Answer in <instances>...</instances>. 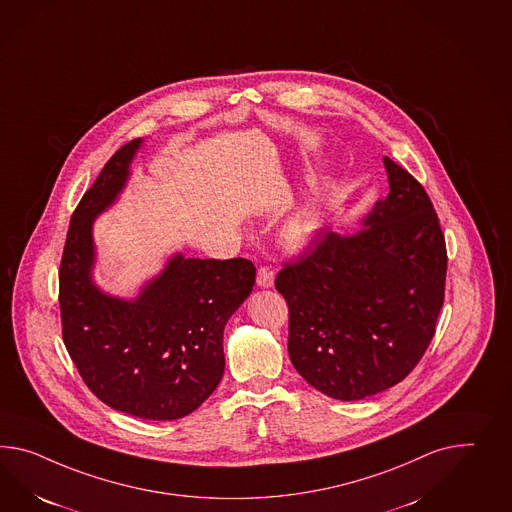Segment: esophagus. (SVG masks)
Masks as SVG:
<instances>
[{"label": "esophagus", "mask_w": 512, "mask_h": 512, "mask_svg": "<svg viewBox=\"0 0 512 512\" xmlns=\"http://www.w3.org/2000/svg\"><path fill=\"white\" fill-rule=\"evenodd\" d=\"M273 282H275V271L269 269V267H265V265H260V267H258V275H256V284H258L260 288H271Z\"/></svg>", "instance_id": "1"}]
</instances>
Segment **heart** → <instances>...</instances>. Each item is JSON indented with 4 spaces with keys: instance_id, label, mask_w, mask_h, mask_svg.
Masks as SVG:
<instances>
[{
    "instance_id": "b5f03b06",
    "label": "heart",
    "mask_w": 512,
    "mask_h": 512,
    "mask_svg": "<svg viewBox=\"0 0 512 512\" xmlns=\"http://www.w3.org/2000/svg\"><path fill=\"white\" fill-rule=\"evenodd\" d=\"M319 223V211L312 204H308L289 217L282 230V239L291 249H301L315 236Z\"/></svg>"
}]
</instances>
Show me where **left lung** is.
I'll return each mask as SVG.
<instances>
[{"mask_svg": "<svg viewBox=\"0 0 512 512\" xmlns=\"http://www.w3.org/2000/svg\"><path fill=\"white\" fill-rule=\"evenodd\" d=\"M390 193L353 236L323 230L275 288L289 308L291 364L315 390L360 401L418 366L444 304L447 250L423 185L384 158Z\"/></svg>", "mask_w": 512, "mask_h": 512, "instance_id": "8db88e82", "label": "left lung"}]
</instances>
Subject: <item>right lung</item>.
<instances>
[{
  "label": "right lung",
  "instance_id": "1",
  "mask_svg": "<svg viewBox=\"0 0 512 512\" xmlns=\"http://www.w3.org/2000/svg\"><path fill=\"white\" fill-rule=\"evenodd\" d=\"M143 139L113 154L79 200L59 269L63 341L83 382L107 407L143 420H178L197 410L223 379L224 325L256 282L245 258L172 256L133 301L92 282V223L130 176Z\"/></svg>",
  "mask_w": 512,
  "mask_h": 512
}]
</instances>
